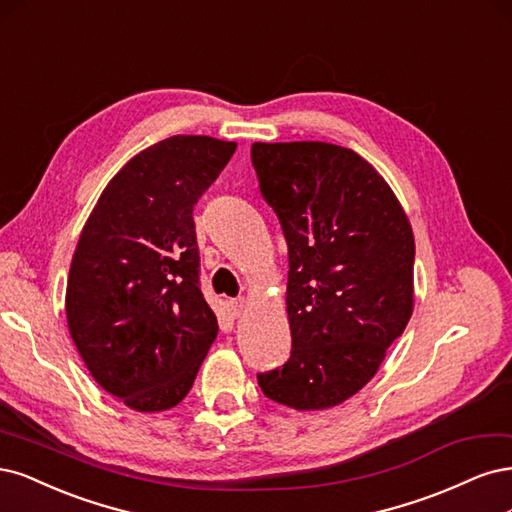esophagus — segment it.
<instances>
[{
	"label": "esophagus",
	"instance_id": "esophagus-1",
	"mask_svg": "<svg viewBox=\"0 0 512 512\" xmlns=\"http://www.w3.org/2000/svg\"><path fill=\"white\" fill-rule=\"evenodd\" d=\"M229 310H232L234 317H240L242 312L246 310V300L238 298V300H229Z\"/></svg>",
	"mask_w": 512,
	"mask_h": 512
}]
</instances>
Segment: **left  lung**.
I'll use <instances>...</instances> for the list:
<instances>
[{"mask_svg":"<svg viewBox=\"0 0 512 512\" xmlns=\"http://www.w3.org/2000/svg\"><path fill=\"white\" fill-rule=\"evenodd\" d=\"M251 159L289 249L291 357L257 374L259 387L295 410L338 406L408 325L412 227L385 178L351 148L255 142Z\"/></svg>","mask_w":512,"mask_h":512,"instance_id":"1","label":"left lung"}]
</instances>
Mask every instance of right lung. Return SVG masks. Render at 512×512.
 I'll list each match as a JSON object with an SVG mask.
<instances>
[{"instance_id":"add662e5","label":"right lung","mask_w":512,"mask_h":512,"mask_svg":"<svg viewBox=\"0 0 512 512\" xmlns=\"http://www.w3.org/2000/svg\"><path fill=\"white\" fill-rule=\"evenodd\" d=\"M234 151L236 142L210 136L148 146L82 227L65 291L70 334L97 385L138 412L183 402L217 338L193 206Z\"/></svg>"}]
</instances>
